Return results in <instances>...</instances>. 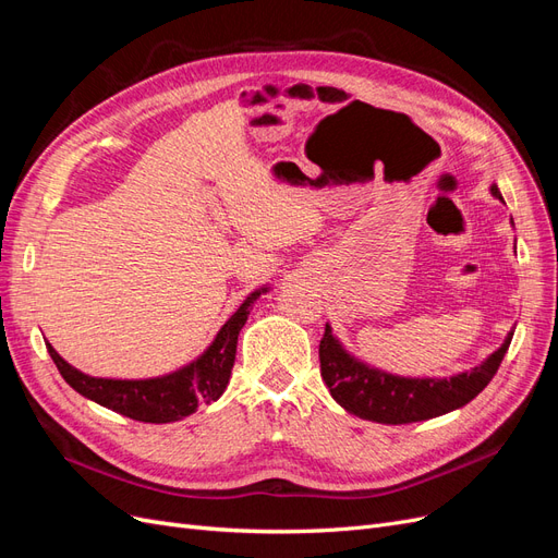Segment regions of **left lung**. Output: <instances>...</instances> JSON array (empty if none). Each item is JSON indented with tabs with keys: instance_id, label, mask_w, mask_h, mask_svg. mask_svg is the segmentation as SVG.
<instances>
[{
	"instance_id": "1",
	"label": "left lung",
	"mask_w": 558,
	"mask_h": 558,
	"mask_svg": "<svg viewBox=\"0 0 558 558\" xmlns=\"http://www.w3.org/2000/svg\"><path fill=\"white\" fill-rule=\"evenodd\" d=\"M492 195L502 199L498 185H492ZM514 330L508 332L505 342L484 359L477 367L453 377H398L384 369L369 367L340 344L326 324L324 340L318 344L320 377H324L330 396L342 404L349 414L377 424H414L442 416L477 398L486 384L494 379L498 367L510 349Z\"/></svg>"
}]
</instances>
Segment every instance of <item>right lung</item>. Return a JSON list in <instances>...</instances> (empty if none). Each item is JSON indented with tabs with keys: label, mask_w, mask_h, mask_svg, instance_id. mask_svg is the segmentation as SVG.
Returning a JSON list of instances; mask_svg holds the SVG:
<instances>
[{
	"label": "right lung",
	"mask_w": 558,
	"mask_h": 558,
	"mask_svg": "<svg viewBox=\"0 0 558 558\" xmlns=\"http://www.w3.org/2000/svg\"><path fill=\"white\" fill-rule=\"evenodd\" d=\"M267 289L253 291L240 310L234 312L223 328L218 330L207 351L193 363L183 365L177 373L154 377V379H105L83 375L72 367L60 353L46 342L50 359L58 365L60 375L76 393L88 398L107 410H113L144 424H172L197 410L199 402H214L223 396L230 381L238 353V337L256 302Z\"/></svg>",
	"instance_id": "1"
}]
</instances>
